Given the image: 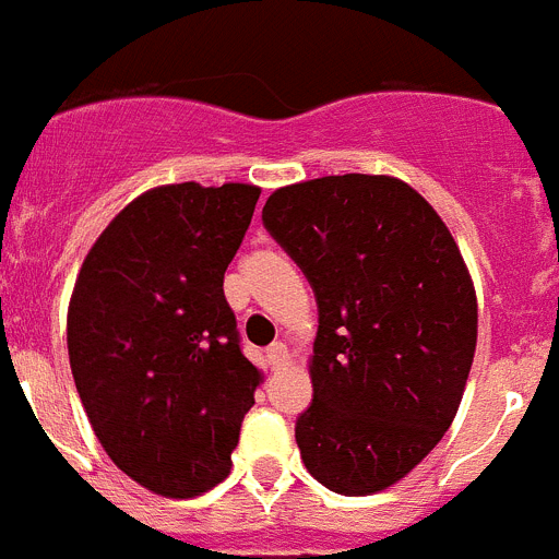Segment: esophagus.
<instances>
[{
  "mask_svg": "<svg viewBox=\"0 0 559 559\" xmlns=\"http://www.w3.org/2000/svg\"><path fill=\"white\" fill-rule=\"evenodd\" d=\"M265 358H269L271 369H283V367H288V360H290L288 347H285L283 341H276V344H271V347L265 349Z\"/></svg>",
  "mask_w": 559,
  "mask_h": 559,
  "instance_id": "esophagus-1",
  "label": "esophagus"
}]
</instances>
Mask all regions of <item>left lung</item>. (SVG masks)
<instances>
[{
  "label": "left lung",
  "mask_w": 559,
  "mask_h": 559,
  "mask_svg": "<svg viewBox=\"0 0 559 559\" xmlns=\"http://www.w3.org/2000/svg\"><path fill=\"white\" fill-rule=\"evenodd\" d=\"M263 224L319 305L313 403L296 445L316 481L372 496L445 437L473 367L471 271L433 206L392 176H324L280 187Z\"/></svg>",
  "instance_id": "8db88e82"
}]
</instances>
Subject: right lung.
<instances>
[{"label":"right lung","instance_id":"right-lung-1","mask_svg":"<svg viewBox=\"0 0 559 559\" xmlns=\"http://www.w3.org/2000/svg\"><path fill=\"white\" fill-rule=\"evenodd\" d=\"M260 187L142 192L88 249L69 299V367L126 476L192 498L229 476L260 369L240 349L224 274Z\"/></svg>","mask_w":559,"mask_h":559}]
</instances>
